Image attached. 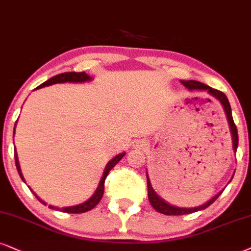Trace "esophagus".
I'll return each instance as SVG.
<instances>
[{"label": "esophagus", "instance_id": "obj_1", "mask_svg": "<svg viewBox=\"0 0 251 251\" xmlns=\"http://www.w3.org/2000/svg\"><path fill=\"white\" fill-rule=\"evenodd\" d=\"M135 148H143V142H138V143H136V145H135Z\"/></svg>", "mask_w": 251, "mask_h": 251}]
</instances>
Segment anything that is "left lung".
<instances>
[{"label":"left lung","instance_id":"1","mask_svg":"<svg viewBox=\"0 0 251 251\" xmlns=\"http://www.w3.org/2000/svg\"><path fill=\"white\" fill-rule=\"evenodd\" d=\"M181 83L185 86V87L190 89V91H206L208 94H211L212 97L218 99V100L221 102L222 107H224V109H225L226 116H227L228 123H229L231 137H233L234 151L236 152L237 145H239V135H237V128L234 123L233 115H231V108H230L229 101H228L227 97H226L222 92L218 91V89L209 87V86L205 85V83L196 81V80H187V81L181 80ZM147 182H148V197H149V201H150L151 206H152L157 212L162 213V214H165V215H184V214H190V213H194L198 211H202V209H205L208 206H211L212 203L214 202L216 199H218L219 196L222 193V191L219 192L215 197H213L211 200H208L207 202H205L203 205H201V206L193 207V208H181V207H176V206L170 205V203L166 202V201H164L162 198L157 196V193L153 191L152 186H151L150 179H149V177H148V175H147Z\"/></svg>","mask_w":251,"mask_h":251}]
</instances>
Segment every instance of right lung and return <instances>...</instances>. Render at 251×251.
<instances>
[{
    "instance_id": "right-lung-1",
    "label": "right lung",
    "mask_w": 251,
    "mask_h": 251,
    "mask_svg": "<svg viewBox=\"0 0 251 251\" xmlns=\"http://www.w3.org/2000/svg\"><path fill=\"white\" fill-rule=\"evenodd\" d=\"M93 78L92 76H89L86 74V72H66V73H61V74H58V75H54L52 76L51 79H49L48 81L43 82L42 85L38 86V87L35 88V89H38V88H43V87H46V86H50V85H53V83H63V82H86V81H91ZM16 126V125H15ZM14 134H15V129H14ZM126 152H122L120 154H117V156L114 157L113 159L109 160L107 164L106 169H104L103 171V175H102V178L100 182H99V186L97 188V191L94 192V194L89 198L87 201H85V202L80 203V205H76V206H71V207H63L61 208V212L64 213H73V214H78V213H85V212H88L91 211V209L94 208L95 206L98 205L99 202H100L102 196H103V192H104V180H106L108 173L111 169L114 168V166L116 165L117 163L120 162L121 159L123 158V156H125ZM15 163H16V168H17V171L20 173V177L22 178V180L24 181V178H23V175H22V171H21V166H20V162H18V157H17V152H15ZM33 194H35V197L38 199L40 202L44 203L45 202L43 201L42 199H39L38 197H37V194L35 192H32ZM50 208H55L53 206H49ZM55 209H60V208H55Z\"/></svg>"
}]
</instances>
